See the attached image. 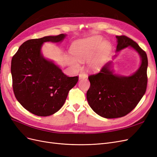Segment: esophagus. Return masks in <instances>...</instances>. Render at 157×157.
<instances>
[{"label":"esophagus","instance_id":"obj_1","mask_svg":"<svg viewBox=\"0 0 157 157\" xmlns=\"http://www.w3.org/2000/svg\"><path fill=\"white\" fill-rule=\"evenodd\" d=\"M78 78L79 80H81V79H84V78H86L88 77V76L86 74H85L84 73H80L79 75H78Z\"/></svg>","mask_w":157,"mask_h":157}]
</instances>
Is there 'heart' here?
<instances>
[{"instance_id": "obj_1", "label": "heart", "mask_w": 157, "mask_h": 157, "mask_svg": "<svg viewBox=\"0 0 157 157\" xmlns=\"http://www.w3.org/2000/svg\"><path fill=\"white\" fill-rule=\"evenodd\" d=\"M103 43L102 38L97 36L75 41L71 48V54L75 57V58H69L71 63L74 67H78V61L88 60V69L92 72H98L104 65L103 52L108 49V46ZM99 48L101 50L97 53L96 52Z\"/></svg>"}]
</instances>
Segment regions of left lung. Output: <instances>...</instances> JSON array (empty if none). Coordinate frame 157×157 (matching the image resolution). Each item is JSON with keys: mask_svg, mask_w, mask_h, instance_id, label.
<instances>
[{"mask_svg": "<svg viewBox=\"0 0 157 157\" xmlns=\"http://www.w3.org/2000/svg\"><path fill=\"white\" fill-rule=\"evenodd\" d=\"M116 38V52L132 48L140 55L141 65L132 75L122 76L115 73L112 61H109L99 73L89 76L90 86L86 93L89 105L98 115L106 118L122 117L131 112L144 96L147 84L145 52L130 38L124 35Z\"/></svg>", "mask_w": 157, "mask_h": 157, "instance_id": "obj_1", "label": "left lung"}]
</instances>
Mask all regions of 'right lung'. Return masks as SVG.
Here are the masks:
<instances>
[{
    "instance_id": "1",
    "label": "right lung",
    "mask_w": 157,
    "mask_h": 157,
    "mask_svg": "<svg viewBox=\"0 0 157 157\" xmlns=\"http://www.w3.org/2000/svg\"><path fill=\"white\" fill-rule=\"evenodd\" d=\"M67 36H46L23 43L11 63L14 95L28 111L40 117L53 115L63 105L78 77L65 75L53 61L41 52L44 42H61Z\"/></svg>"
}]
</instances>
